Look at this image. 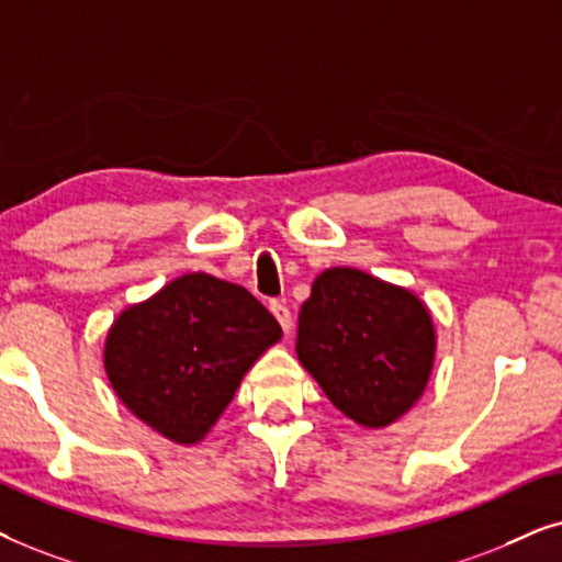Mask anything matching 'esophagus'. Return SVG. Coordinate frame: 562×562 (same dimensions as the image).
I'll list each match as a JSON object with an SVG mask.
<instances>
[{
    "mask_svg": "<svg viewBox=\"0 0 562 562\" xmlns=\"http://www.w3.org/2000/svg\"><path fill=\"white\" fill-rule=\"evenodd\" d=\"M269 311H272V316L277 318V324L282 326V331L290 334V328H293V316H290L288 305L280 303V301H274V303H269Z\"/></svg>",
    "mask_w": 562,
    "mask_h": 562,
    "instance_id": "1",
    "label": "esophagus"
}]
</instances>
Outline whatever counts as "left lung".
I'll return each mask as SVG.
<instances>
[{
    "mask_svg": "<svg viewBox=\"0 0 562 562\" xmlns=\"http://www.w3.org/2000/svg\"><path fill=\"white\" fill-rule=\"evenodd\" d=\"M295 351L344 416L383 429L422 398L437 331L411 290L362 269L331 267L313 280L297 316Z\"/></svg>",
    "mask_w": 562,
    "mask_h": 562,
    "instance_id": "1",
    "label": "left lung"
}]
</instances>
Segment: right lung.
I'll return each mask as SVG.
<instances>
[{"instance_id": "right-lung-1", "label": "right lung", "mask_w": 562, "mask_h": 562, "mask_svg": "<svg viewBox=\"0 0 562 562\" xmlns=\"http://www.w3.org/2000/svg\"><path fill=\"white\" fill-rule=\"evenodd\" d=\"M280 336L249 290L190 272L120 313L104 339V372L133 416L169 442L198 445Z\"/></svg>"}]
</instances>
